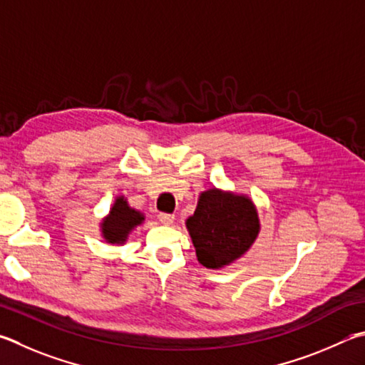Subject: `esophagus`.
Returning <instances> with one entry per match:
<instances>
[{
	"label": "esophagus",
	"mask_w": 365,
	"mask_h": 365,
	"mask_svg": "<svg viewBox=\"0 0 365 365\" xmlns=\"http://www.w3.org/2000/svg\"><path fill=\"white\" fill-rule=\"evenodd\" d=\"M174 215L172 214H165V212H161L160 215H158V220H160L163 225H172L174 223Z\"/></svg>",
	"instance_id": "34e87169"
}]
</instances>
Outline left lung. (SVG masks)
I'll list each match as a JSON object with an SVG mask.
<instances>
[{"instance_id": "1", "label": "left lung", "mask_w": 365, "mask_h": 365, "mask_svg": "<svg viewBox=\"0 0 365 365\" xmlns=\"http://www.w3.org/2000/svg\"><path fill=\"white\" fill-rule=\"evenodd\" d=\"M197 260L205 268H222L246 252L258 235V217L244 196L204 191L187 220Z\"/></svg>"}]
</instances>
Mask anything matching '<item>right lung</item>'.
<instances>
[{
  "label": "right lung",
  "mask_w": 365,
  "mask_h": 365,
  "mask_svg": "<svg viewBox=\"0 0 365 365\" xmlns=\"http://www.w3.org/2000/svg\"><path fill=\"white\" fill-rule=\"evenodd\" d=\"M142 220L143 215L140 212L130 209L124 197H118L110 210V215L102 223L103 237L108 242H124L129 231L142 223Z\"/></svg>",
  "instance_id": "obj_1"
}]
</instances>
